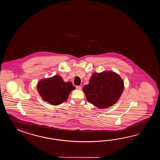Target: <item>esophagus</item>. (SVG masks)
I'll use <instances>...</instances> for the list:
<instances>
[{
	"instance_id": "34e87169",
	"label": "esophagus",
	"mask_w": 160,
	"mask_h": 160,
	"mask_svg": "<svg viewBox=\"0 0 160 160\" xmlns=\"http://www.w3.org/2000/svg\"><path fill=\"white\" fill-rule=\"evenodd\" d=\"M75 88H76L77 89H78V90H81L82 89L81 86H76Z\"/></svg>"
}]
</instances>
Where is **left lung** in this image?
<instances>
[{
    "instance_id": "left-lung-1",
    "label": "left lung",
    "mask_w": 160,
    "mask_h": 160,
    "mask_svg": "<svg viewBox=\"0 0 160 160\" xmlns=\"http://www.w3.org/2000/svg\"><path fill=\"white\" fill-rule=\"evenodd\" d=\"M123 88V82L119 75L106 72L94 73L83 91L88 102L100 109H105L118 100Z\"/></svg>"
}]
</instances>
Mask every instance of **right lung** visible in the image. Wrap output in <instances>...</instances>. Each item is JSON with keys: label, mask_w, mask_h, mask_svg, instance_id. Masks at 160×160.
Segmentation results:
<instances>
[{"label": "right lung", "mask_w": 160, "mask_h": 160, "mask_svg": "<svg viewBox=\"0 0 160 160\" xmlns=\"http://www.w3.org/2000/svg\"><path fill=\"white\" fill-rule=\"evenodd\" d=\"M37 89L44 101L52 105H58L68 99L69 93L75 88L72 82H65L61 77L55 75L39 82Z\"/></svg>", "instance_id": "obj_1"}]
</instances>
